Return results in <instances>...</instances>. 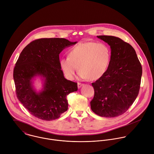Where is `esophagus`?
<instances>
[{
	"label": "esophagus",
	"mask_w": 154,
	"mask_h": 154,
	"mask_svg": "<svg viewBox=\"0 0 154 154\" xmlns=\"http://www.w3.org/2000/svg\"><path fill=\"white\" fill-rule=\"evenodd\" d=\"M77 86H78V88H80L82 86H83V84L81 83H78Z\"/></svg>",
	"instance_id": "34e87169"
}]
</instances>
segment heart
Masks as SVG:
<instances>
[{
	"label": "heart",
	"mask_w": 154,
	"mask_h": 154,
	"mask_svg": "<svg viewBox=\"0 0 154 154\" xmlns=\"http://www.w3.org/2000/svg\"><path fill=\"white\" fill-rule=\"evenodd\" d=\"M111 60V50L108 45L86 42L72 47L68 51V57L60 59V66L69 80L74 79L78 69L80 78L93 81L100 79L106 72Z\"/></svg>",
	"instance_id": "heart-1"
}]
</instances>
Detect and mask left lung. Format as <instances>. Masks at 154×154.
Returning a JSON list of instances; mask_svg holds the SVG:
<instances>
[{
  "instance_id": "8db88e82",
  "label": "left lung",
  "mask_w": 154,
  "mask_h": 154,
  "mask_svg": "<svg viewBox=\"0 0 154 154\" xmlns=\"http://www.w3.org/2000/svg\"><path fill=\"white\" fill-rule=\"evenodd\" d=\"M111 49V60L106 72L92 83L94 96L92 111L103 117L119 116L129 108L137 97L142 67L135 49L121 38L98 35Z\"/></svg>"
}]
</instances>
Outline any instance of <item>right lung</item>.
<instances>
[{
  "label": "right lung",
  "instance_id": "add662e5",
  "mask_svg": "<svg viewBox=\"0 0 154 154\" xmlns=\"http://www.w3.org/2000/svg\"><path fill=\"white\" fill-rule=\"evenodd\" d=\"M76 43L63 38H40L31 42L21 52L13 71L16 95L34 117L54 120L68 110L66 96L77 91V83L65 78L59 54ZM36 76L44 80L40 92L32 85V79Z\"/></svg>",
  "mask_w": 154,
  "mask_h": 154
}]
</instances>
